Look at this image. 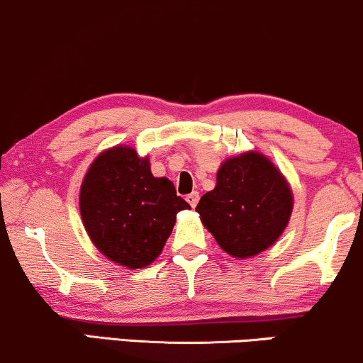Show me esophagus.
<instances>
[{
    "mask_svg": "<svg viewBox=\"0 0 363 363\" xmlns=\"http://www.w3.org/2000/svg\"><path fill=\"white\" fill-rule=\"evenodd\" d=\"M186 201L191 204V208H196L197 203H199V192H191V194H187Z\"/></svg>",
    "mask_w": 363,
    "mask_h": 363,
    "instance_id": "obj_1",
    "label": "esophagus"
}]
</instances>
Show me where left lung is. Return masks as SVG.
Here are the masks:
<instances>
[{"label":"left lung","instance_id":"left-lung-1","mask_svg":"<svg viewBox=\"0 0 363 363\" xmlns=\"http://www.w3.org/2000/svg\"><path fill=\"white\" fill-rule=\"evenodd\" d=\"M291 209L288 182L258 152L228 159L219 167L214 189L196 206L218 245L236 258L255 256L272 246L286 228Z\"/></svg>","mask_w":363,"mask_h":363}]
</instances>
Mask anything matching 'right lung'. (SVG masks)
<instances>
[{
	"label": "right lung",
	"instance_id": "right-lung-1",
	"mask_svg": "<svg viewBox=\"0 0 363 363\" xmlns=\"http://www.w3.org/2000/svg\"><path fill=\"white\" fill-rule=\"evenodd\" d=\"M191 206L149 159L130 147L105 150L82 182V221L102 255L127 268L152 263L171 236L179 211Z\"/></svg>",
	"mask_w": 363,
	"mask_h": 363
}]
</instances>
